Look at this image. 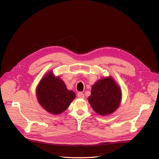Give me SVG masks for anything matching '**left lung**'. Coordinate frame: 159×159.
Masks as SVG:
<instances>
[{
  "mask_svg": "<svg viewBox=\"0 0 159 159\" xmlns=\"http://www.w3.org/2000/svg\"><path fill=\"white\" fill-rule=\"evenodd\" d=\"M36 96L41 106L54 115L64 112L75 98L74 91L67 89L64 81L52 71L40 80L36 88Z\"/></svg>",
  "mask_w": 159,
  "mask_h": 159,
  "instance_id": "1",
  "label": "left lung"
}]
</instances>
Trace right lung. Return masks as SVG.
<instances>
[{"instance_id":"add662e5","label":"right lung","mask_w":159,"mask_h":159,"mask_svg":"<svg viewBox=\"0 0 159 159\" xmlns=\"http://www.w3.org/2000/svg\"><path fill=\"white\" fill-rule=\"evenodd\" d=\"M121 99V89L111 77L96 81L88 98L91 107L101 115L113 113L119 107Z\"/></svg>"}]
</instances>
